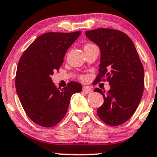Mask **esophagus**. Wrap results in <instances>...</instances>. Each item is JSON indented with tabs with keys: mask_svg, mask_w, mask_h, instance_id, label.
<instances>
[{
	"mask_svg": "<svg viewBox=\"0 0 157 157\" xmlns=\"http://www.w3.org/2000/svg\"><path fill=\"white\" fill-rule=\"evenodd\" d=\"M83 92L85 93V94H90L92 92V89L90 86H85L83 87Z\"/></svg>",
	"mask_w": 157,
	"mask_h": 157,
	"instance_id": "obj_1",
	"label": "esophagus"
}]
</instances>
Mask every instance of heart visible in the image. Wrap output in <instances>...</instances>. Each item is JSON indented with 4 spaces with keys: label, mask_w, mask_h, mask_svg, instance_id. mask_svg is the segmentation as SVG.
<instances>
[{
    "label": "heart",
    "mask_w": 157,
    "mask_h": 157,
    "mask_svg": "<svg viewBox=\"0 0 157 157\" xmlns=\"http://www.w3.org/2000/svg\"><path fill=\"white\" fill-rule=\"evenodd\" d=\"M89 45H91V44H86V46H89ZM85 46V47H86ZM80 79H81L82 80H85L86 79V77H85V76H82V77H80Z\"/></svg>",
    "instance_id": "b5f03b06"
}]
</instances>
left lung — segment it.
Returning a JSON list of instances; mask_svg holds the SVG:
<instances>
[{"mask_svg":"<svg viewBox=\"0 0 157 157\" xmlns=\"http://www.w3.org/2000/svg\"><path fill=\"white\" fill-rule=\"evenodd\" d=\"M86 36L100 49V63L96 81L107 80L110 90L99 88L103 97L97 115L107 125L119 126L133 116L142 98L144 70L134 44L124 32L109 28L86 30Z\"/></svg>","mask_w":157,"mask_h":157,"instance_id":"1","label":"left lung"}]
</instances>
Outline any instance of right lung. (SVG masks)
Returning <instances> with one entry per match:
<instances>
[{"label": "right lung", "mask_w": 157, "mask_h": 157, "mask_svg": "<svg viewBox=\"0 0 157 157\" xmlns=\"http://www.w3.org/2000/svg\"><path fill=\"white\" fill-rule=\"evenodd\" d=\"M80 33L81 31L44 33L20 58L15 77L17 94L27 115L37 125H57L66 115L71 96L81 92L79 83L71 81L60 89L51 77L54 71H59L65 53Z\"/></svg>", "instance_id": "obj_1"}]
</instances>
